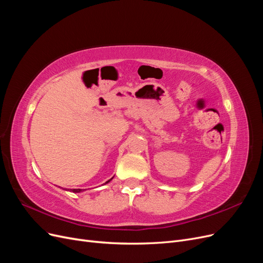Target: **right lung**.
<instances>
[{"label":"right lung","mask_w":263,"mask_h":263,"mask_svg":"<svg viewBox=\"0 0 263 263\" xmlns=\"http://www.w3.org/2000/svg\"><path fill=\"white\" fill-rule=\"evenodd\" d=\"M114 178V177H113ZM112 178V179H113ZM112 179H110V180H112ZM110 180H108V181H106L105 183H104V184H106V183H108ZM67 191H70V192H73V193H80V192H83V190L82 189H68Z\"/></svg>","instance_id":"add662e5"}]
</instances>
